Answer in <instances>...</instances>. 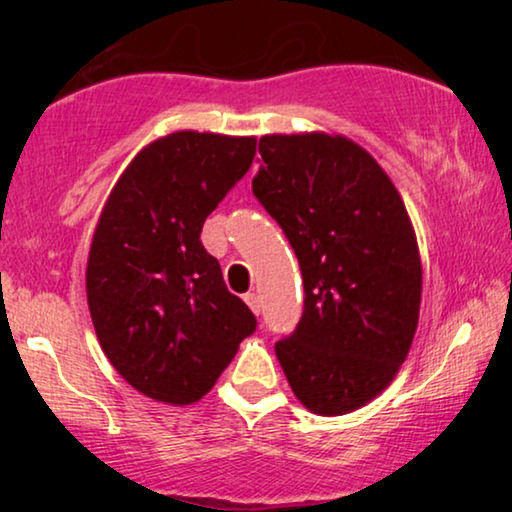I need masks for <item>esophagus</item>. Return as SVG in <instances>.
I'll list each match as a JSON object with an SVG mask.
<instances>
[{
	"label": "esophagus",
	"mask_w": 512,
	"mask_h": 512,
	"mask_svg": "<svg viewBox=\"0 0 512 512\" xmlns=\"http://www.w3.org/2000/svg\"><path fill=\"white\" fill-rule=\"evenodd\" d=\"M244 303L251 307L254 314H261V298H258V293H247V296H244Z\"/></svg>",
	"instance_id": "34e87169"
}]
</instances>
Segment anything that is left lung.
Here are the masks:
<instances>
[{
	"instance_id": "8db88e82",
	"label": "left lung",
	"mask_w": 512,
	"mask_h": 512,
	"mask_svg": "<svg viewBox=\"0 0 512 512\" xmlns=\"http://www.w3.org/2000/svg\"><path fill=\"white\" fill-rule=\"evenodd\" d=\"M254 195L303 272L296 331L275 345L307 410L345 415L401 368L417 331L422 263L396 186L359 144L324 132L265 135Z\"/></svg>"
}]
</instances>
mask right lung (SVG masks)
<instances>
[{
	"instance_id": "obj_1",
	"label": "right lung",
	"mask_w": 512,
	"mask_h": 512,
	"mask_svg": "<svg viewBox=\"0 0 512 512\" xmlns=\"http://www.w3.org/2000/svg\"><path fill=\"white\" fill-rule=\"evenodd\" d=\"M254 156V137L172 132L137 153L97 221L86 270L97 340L123 380L160 403L205 396L256 331L200 242Z\"/></svg>"
}]
</instances>
